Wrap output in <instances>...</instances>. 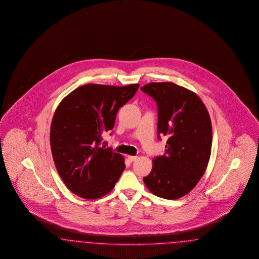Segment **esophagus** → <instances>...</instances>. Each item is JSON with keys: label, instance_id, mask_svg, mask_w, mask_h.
<instances>
[{"label": "esophagus", "instance_id": "esophagus-1", "mask_svg": "<svg viewBox=\"0 0 259 259\" xmlns=\"http://www.w3.org/2000/svg\"><path fill=\"white\" fill-rule=\"evenodd\" d=\"M137 156H128V160L130 161V162H134V161H136L137 160Z\"/></svg>", "mask_w": 259, "mask_h": 259}]
</instances>
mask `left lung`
Returning a JSON list of instances; mask_svg holds the SVG:
<instances>
[{
  "mask_svg": "<svg viewBox=\"0 0 259 259\" xmlns=\"http://www.w3.org/2000/svg\"><path fill=\"white\" fill-rule=\"evenodd\" d=\"M158 109V138H166V153L152 160L144 177L157 197L177 199L192 191L206 170L212 147V125L197 94L176 83H149L141 88Z\"/></svg>",
  "mask_w": 259,
  "mask_h": 259,
  "instance_id": "obj_1",
  "label": "left lung"
}]
</instances>
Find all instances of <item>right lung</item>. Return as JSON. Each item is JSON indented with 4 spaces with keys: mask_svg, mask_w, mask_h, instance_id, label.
Listing matches in <instances>:
<instances>
[{
    "mask_svg": "<svg viewBox=\"0 0 259 259\" xmlns=\"http://www.w3.org/2000/svg\"><path fill=\"white\" fill-rule=\"evenodd\" d=\"M139 87L89 83L59 104L50 130L53 159L62 181L75 195L85 199L104 197L123 172V156L100 144L102 134L114 128L119 108Z\"/></svg>",
    "mask_w": 259,
    "mask_h": 259,
    "instance_id": "1",
    "label": "right lung"
}]
</instances>
